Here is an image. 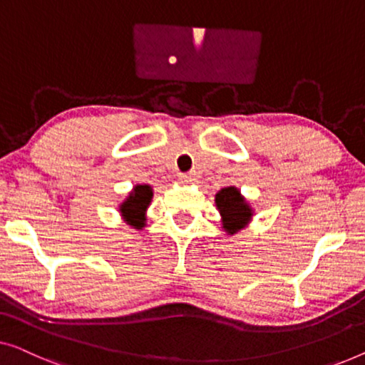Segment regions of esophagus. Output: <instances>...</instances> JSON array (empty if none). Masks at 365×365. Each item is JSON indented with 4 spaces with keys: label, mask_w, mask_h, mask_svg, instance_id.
<instances>
[{
    "label": "esophagus",
    "mask_w": 365,
    "mask_h": 365,
    "mask_svg": "<svg viewBox=\"0 0 365 365\" xmlns=\"http://www.w3.org/2000/svg\"><path fill=\"white\" fill-rule=\"evenodd\" d=\"M181 182H184V184H192V182H195V178L192 176V174H182V176H181Z\"/></svg>",
    "instance_id": "34e87169"
}]
</instances>
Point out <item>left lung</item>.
<instances>
[{"label":"left lung","mask_w":365,"mask_h":365,"mask_svg":"<svg viewBox=\"0 0 365 365\" xmlns=\"http://www.w3.org/2000/svg\"><path fill=\"white\" fill-rule=\"evenodd\" d=\"M214 200L220 214L222 230L227 235H235L237 232L245 229L255 215V209L235 186L222 187L215 192Z\"/></svg>","instance_id":"left-lung-1"}]
</instances>
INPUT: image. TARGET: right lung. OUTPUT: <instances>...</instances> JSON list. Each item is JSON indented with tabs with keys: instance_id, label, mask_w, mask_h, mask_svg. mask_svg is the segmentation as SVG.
Here are the masks:
<instances>
[{
	"instance_id": "add662e5",
	"label": "right lung",
	"mask_w": 365,
	"mask_h": 365,
	"mask_svg": "<svg viewBox=\"0 0 365 365\" xmlns=\"http://www.w3.org/2000/svg\"><path fill=\"white\" fill-rule=\"evenodd\" d=\"M153 187L150 184H135L128 195L118 204V212L126 225L136 230H143L146 227V212L153 200Z\"/></svg>"
}]
</instances>
